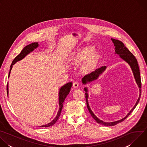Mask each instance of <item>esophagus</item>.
Returning a JSON list of instances; mask_svg holds the SVG:
<instances>
[{
	"instance_id": "1",
	"label": "esophagus",
	"mask_w": 147,
	"mask_h": 147,
	"mask_svg": "<svg viewBox=\"0 0 147 147\" xmlns=\"http://www.w3.org/2000/svg\"><path fill=\"white\" fill-rule=\"evenodd\" d=\"M73 86L74 88H77L79 87V84L77 81H75L73 82Z\"/></svg>"
}]
</instances>
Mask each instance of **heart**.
I'll list each match as a JSON object with an SVG mask.
<instances>
[{"label":"heart","mask_w":147,"mask_h":147,"mask_svg":"<svg viewBox=\"0 0 147 147\" xmlns=\"http://www.w3.org/2000/svg\"><path fill=\"white\" fill-rule=\"evenodd\" d=\"M94 48L91 46L83 47L77 51L73 55L72 60L74 63H80L86 59L84 62L85 68H90L94 66L99 59V55L94 52Z\"/></svg>","instance_id":"1"}]
</instances>
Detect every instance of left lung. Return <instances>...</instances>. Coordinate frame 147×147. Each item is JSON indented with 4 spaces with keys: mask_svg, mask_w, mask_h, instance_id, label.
<instances>
[{
    "mask_svg": "<svg viewBox=\"0 0 147 147\" xmlns=\"http://www.w3.org/2000/svg\"><path fill=\"white\" fill-rule=\"evenodd\" d=\"M113 43L114 44V46L115 47V53L119 55V56L123 59L125 61H126L127 63L130 65L133 73V75L134 77V78L136 80V81L137 84V85L139 87V90H140V96L139 98L138 99V100L136 102V103L135 104L134 107L133 108V109L128 113V114L126 115V116L124 117V118L117 120V121H113V122H105L103 121L102 120H100V119H99L95 115L94 113L92 112V111H91L89 104H88V90L87 88L86 87L84 88V91L86 92V102H87V108L89 111L90 113L91 114V115L92 116V117L96 121L97 123L101 124L102 125H107V126H111V125H115L116 124H117L119 123H120L123 121H124L125 119H126L130 114L133 111V110L136 108V107H137V104L139 102V100L140 99V96H141V77H140V69H139V67H138V65L137 63V60L136 59V58L135 57V56L132 54V53L126 48L124 44L121 42L120 40H119L117 39H113L111 38ZM107 67L106 66H102L100 68H98L97 69H96L94 71L91 72L90 74H88L87 75H86L85 76H84V77L82 78V82L84 84H86L87 82H91L94 80H95L96 79H97L99 77V76L100 74H101L106 69Z\"/></svg>",
    "mask_w": 147,
    "mask_h": 147,
    "instance_id": "obj_1",
    "label": "left lung"
}]
</instances>
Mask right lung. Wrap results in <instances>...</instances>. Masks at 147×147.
<instances>
[{"mask_svg": "<svg viewBox=\"0 0 147 147\" xmlns=\"http://www.w3.org/2000/svg\"><path fill=\"white\" fill-rule=\"evenodd\" d=\"M38 46H39L38 42H34V43H32V44L26 46V47H24L23 49L22 52H21L20 53L15 57V59L13 60V61L12 62V63L10 66V70L9 74V77L10 76V71H11V70L13 67V65H14L17 61L22 60L23 58H24V57H26L30 52H32L35 49H36L37 47H38ZM72 85H73V83L71 82H68V83L66 84L65 85H64L63 86H62L60 88V89L59 90V111L57 112V114L56 117L51 122L47 124L41 125V126H40V127H50V126H51V125H53L56 122V121L58 120V119H59V117L60 115L61 111V109L63 108V102H64L65 99H66V96H67V95L69 94ZM8 87L9 86H8V84H7V95H8V93H9V88H8Z\"/></svg>", "mask_w": 147, "mask_h": 147, "instance_id": "obj_1", "label": "right lung"}]
</instances>
